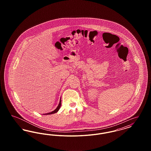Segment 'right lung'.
<instances>
[{
    "mask_svg": "<svg viewBox=\"0 0 151 151\" xmlns=\"http://www.w3.org/2000/svg\"><path fill=\"white\" fill-rule=\"evenodd\" d=\"M60 106H61V100H60V102H59V104L58 105V106H57V108H56L54 111H52V112L50 113H47V114H45L44 115H49V114H54V113H56L58 111V110H59V109L60 108Z\"/></svg>",
    "mask_w": 151,
    "mask_h": 151,
    "instance_id": "right-lung-1",
    "label": "right lung"
}]
</instances>
